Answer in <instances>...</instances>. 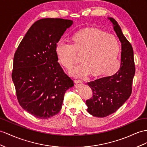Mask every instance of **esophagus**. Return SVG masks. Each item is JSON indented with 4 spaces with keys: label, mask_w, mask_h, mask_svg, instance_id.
<instances>
[{
    "label": "esophagus",
    "mask_w": 147,
    "mask_h": 147,
    "mask_svg": "<svg viewBox=\"0 0 147 147\" xmlns=\"http://www.w3.org/2000/svg\"><path fill=\"white\" fill-rule=\"evenodd\" d=\"M74 82L76 84H81V83H82V80H75Z\"/></svg>",
    "instance_id": "obj_1"
}]
</instances>
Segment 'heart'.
Instances as JSON below:
<instances>
[{
    "instance_id": "heart-1",
    "label": "heart",
    "mask_w": 147,
    "mask_h": 147,
    "mask_svg": "<svg viewBox=\"0 0 147 147\" xmlns=\"http://www.w3.org/2000/svg\"><path fill=\"white\" fill-rule=\"evenodd\" d=\"M71 43L59 40L55 47L58 61L66 68L74 63L75 52L81 55V63L69 71L71 76L84 78L90 73L92 75L109 74L118 69L120 45L112 35L97 29H84L73 36Z\"/></svg>"
}]
</instances>
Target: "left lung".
Instances as JSON below:
<instances>
[{"instance_id": "1", "label": "left lung", "mask_w": 147, "mask_h": 147, "mask_svg": "<svg viewBox=\"0 0 147 147\" xmlns=\"http://www.w3.org/2000/svg\"><path fill=\"white\" fill-rule=\"evenodd\" d=\"M121 43V62L119 70L112 76L89 82L93 96L86 102L88 112L97 117H104L117 111L129 98L135 68L134 51L131 44L123 35L117 21L108 17Z\"/></svg>"}]
</instances>
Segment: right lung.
Masks as SVG:
<instances>
[{
    "label": "right lung",
    "instance_id": "add662e5",
    "mask_svg": "<svg viewBox=\"0 0 147 147\" xmlns=\"http://www.w3.org/2000/svg\"><path fill=\"white\" fill-rule=\"evenodd\" d=\"M73 21L42 18L29 28L13 57L12 78L21 107L46 119L61 110L64 96L74 82L58 62L55 47Z\"/></svg>",
    "mask_w": 147,
    "mask_h": 147
}]
</instances>
